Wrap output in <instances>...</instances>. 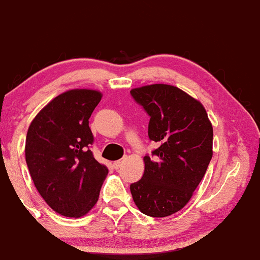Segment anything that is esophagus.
I'll return each instance as SVG.
<instances>
[{"label": "esophagus", "instance_id": "34e87169", "mask_svg": "<svg viewBox=\"0 0 260 260\" xmlns=\"http://www.w3.org/2000/svg\"><path fill=\"white\" fill-rule=\"evenodd\" d=\"M121 164H122V162H121V160H116V162H114V163H113V167H114V169H115V170L120 169Z\"/></svg>", "mask_w": 260, "mask_h": 260}]
</instances>
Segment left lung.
<instances>
[{
    "label": "left lung",
    "instance_id": "8db88e82",
    "mask_svg": "<svg viewBox=\"0 0 260 260\" xmlns=\"http://www.w3.org/2000/svg\"><path fill=\"white\" fill-rule=\"evenodd\" d=\"M131 94L149 114V138L159 145L154 158L144 157V175L131 185V193L144 215L167 217L189 202L205 175L212 124L203 104L176 86L146 85Z\"/></svg>",
    "mask_w": 260,
    "mask_h": 260
}]
</instances>
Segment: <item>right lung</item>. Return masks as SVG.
<instances>
[{
  "instance_id": "right-lung-1",
  "label": "right lung",
  "mask_w": 260,
  "mask_h": 260,
  "mask_svg": "<svg viewBox=\"0 0 260 260\" xmlns=\"http://www.w3.org/2000/svg\"><path fill=\"white\" fill-rule=\"evenodd\" d=\"M102 100L96 90L75 88L58 94L29 124L25 158L36 188L50 208L66 217H81L93 208L108 168L88 149V127Z\"/></svg>"
}]
</instances>
